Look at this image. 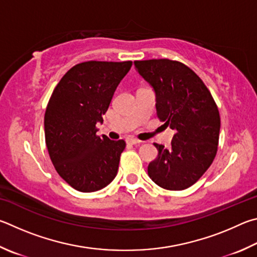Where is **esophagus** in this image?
Here are the masks:
<instances>
[{
    "instance_id": "esophagus-1",
    "label": "esophagus",
    "mask_w": 257,
    "mask_h": 257,
    "mask_svg": "<svg viewBox=\"0 0 257 257\" xmlns=\"http://www.w3.org/2000/svg\"><path fill=\"white\" fill-rule=\"evenodd\" d=\"M141 141H139L138 139H134L133 137H127L126 138V143L127 145H132V146H136V145H139Z\"/></svg>"
}]
</instances>
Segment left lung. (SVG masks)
I'll list each match as a JSON object with an SVG mask.
<instances>
[{"label":"left lung","instance_id":"8db88e82","mask_svg":"<svg viewBox=\"0 0 257 257\" xmlns=\"http://www.w3.org/2000/svg\"><path fill=\"white\" fill-rule=\"evenodd\" d=\"M134 65L155 90L158 118L176 132L170 149L155 143L158 157L148 166V175L165 190H185L199 181L217 155V103L200 76L181 62L160 58Z\"/></svg>","mask_w":257,"mask_h":257}]
</instances>
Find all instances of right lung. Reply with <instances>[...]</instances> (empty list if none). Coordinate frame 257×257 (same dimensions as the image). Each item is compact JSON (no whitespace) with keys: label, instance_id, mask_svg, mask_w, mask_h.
Segmentation results:
<instances>
[{"label":"right lung","instance_id":"right-lung-1","mask_svg":"<svg viewBox=\"0 0 257 257\" xmlns=\"http://www.w3.org/2000/svg\"><path fill=\"white\" fill-rule=\"evenodd\" d=\"M131 61H88L66 72L45 111V141L58 175L79 192H96L116 177L126 143L97 136Z\"/></svg>","mask_w":257,"mask_h":257}]
</instances>
